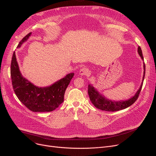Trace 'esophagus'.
<instances>
[{
	"label": "esophagus",
	"mask_w": 156,
	"mask_h": 156,
	"mask_svg": "<svg viewBox=\"0 0 156 156\" xmlns=\"http://www.w3.org/2000/svg\"><path fill=\"white\" fill-rule=\"evenodd\" d=\"M88 73H89V70H88V68H85V67H83V68H81V69L80 70V72H79L80 75L81 76L87 75Z\"/></svg>",
	"instance_id": "1"
}]
</instances>
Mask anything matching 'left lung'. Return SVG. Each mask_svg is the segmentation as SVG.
I'll use <instances>...</instances> for the list:
<instances>
[{
  "label": "left lung",
  "mask_w": 156,
  "mask_h": 156,
  "mask_svg": "<svg viewBox=\"0 0 156 156\" xmlns=\"http://www.w3.org/2000/svg\"><path fill=\"white\" fill-rule=\"evenodd\" d=\"M138 53L139 55L140 56L142 59L144 61V57L142 55V49L140 47H138ZM145 63L144 62V75L142 78V82L140 85V88L137 90L136 94L131 97L130 99L125 101H112L109 100V99H107L105 96H104L102 94H101L97 90L94 88V87L89 84L88 86V93L90 99L92 103L94 104L95 107L97 109H101L102 111H117L122 109H125L129 106L132 105L138 99L139 94H140L141 89L143 85V81L145 77Z\"/></svg>",
  "instance_id": "left-lung-1"
}]
</instances>
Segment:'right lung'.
<instances>
[{
  "mask_svg": "<svg viewBox=\"0 0 156 156\" xmlns=\"http://www.w3.org/2000/svg\"><path fill=\"white\" fill-rule=\"evenodd\" d=\"M31 35L30 32L24 37L17 48L25 42ZM74 75V73H69L50 86L38 87L23 76L15 52L12 57L11 76L14 91L21 102L33 112H51L58 108L64 101L65 91Z\"/></svg>",
  "mask_w": 156,
  "mask_h": 156,
  "instance_id": "add662e5",
  "label": "right lung"
}]
</instances>
